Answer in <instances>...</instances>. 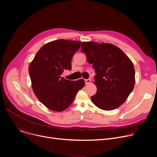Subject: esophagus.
<instances>
[{"mask_svg":"<svg viewBox=\"0 0 157 157\" xmlns=\"http://www.w3.org/2000/svg\"><path fill=\"white\" fill-rule=\"evenodd\" d=\"M85 81L86 85H89L90 83V82H91V80H90V79H85Z\"/></svg>","mask_w":157,"mask_h":157,"instance_id":"esophagus-1","label":"esophagus"}]
</instances>
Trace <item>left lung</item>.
I'll return each mask as SVG.
<instances>
[{
    "label": "left lung",
    "mask_w": 157,
    "mask_h": 157,
    "mask_svg": "<svg viewBox=\"0 0 157 157\" xmlns=\"http://www.w3.org/2000/svg\"><path fill=\"white\" fill-rule=\"evenodd\" d=\"M81 51L96 72L97 90L91 97L98 108L111 111L125 102L135 85L132 62L121 49L110 43L83 42Z\"/></svg>",
    "instance_id": "obj_1"
}]
</instances>
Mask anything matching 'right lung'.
I'll return each mask as SVG.
<instances>
[{
    "instance_id": "add662e5",
    "label": "right lung",
    "mask_w": 157,
    "mask_h": 157,
    "mask_svg": "<svg viewBox=\"0 0 157 157\" xmlns=\"http://www.w3.org/2000/svg\"><path fill=\"white\" fill-rule=\"evenodd\" d=\"M80 41L59 39L41 47L31 62L29 72L34 94L46 108L61 112L72 104L84 79L71 81L61 76L71 69L72 58Z\"/></svg>"
}]
</instances>
